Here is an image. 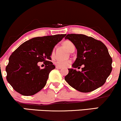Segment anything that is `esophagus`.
<instances>
[{"mask_svg":"<svg viewBox=\"0 0 121 121\" xmlns=\"http://www.w3.org/2000/svg\"><path fill=\"white\" fill-rule=\"evenodd\" d=\"M56 69H61L62 68V67H61V66H56Z\"/></svg>","mask_w":121,"mask_h":121,"instance_id":"esophagus-1","label":"esophagus"}]
</instances>
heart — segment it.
<instances>
[{
	"instance_id": "1",
	"label": "heart",
	"mask_w": 121,
	"mask_h": 121,
	"mask_svg": "<svg viewBox=\"0 0 121 121\" xmlns=\"http://www.w3.org/2000/svg\"><path fill=\"white\" fill-rule=\"evenodd\" d=\"M64 46L65 47V48L68 49L69 51L70 52L71 50L74 48V45L73 44V43L72 42L69 41V40H65V41L63 43ZM55 53V51L54 49L51 52V57H53ZM71 63V61L70 60H58L55 62V65H56L57 66H61V67H66L68 66Z\"/></svg>"
}]
</instances>
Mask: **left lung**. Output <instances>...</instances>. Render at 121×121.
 <instances>
[{
    "instance_id": "1",
    "label": "left lung",
    "mask_w": 121,
    "mask_h": 121,
    "mask_svg": "<svg viewBox=\"0 0 121 121\" xmlns=\"http://www.w3.org/2000/svg\"><path fill=\"white\" fill-rule=\"evenodd\" d=\"M68 39L77 49L73 68L81 66L82 71L69 69L66 82L77 91L90 92L102 86L112 70V59L103 42L83 34H68ZM80 68V67H78Z\"/></svg>"
}]
</instances>
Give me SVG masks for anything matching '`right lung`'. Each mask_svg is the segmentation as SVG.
<instances>
[{
  "label": "right lung",
  "instance_id": "1",
  "mask_svg": "<svg viewBox=\"0 0 121 121\" xmlns=\"http://www.w3.org/2000/svg\"><path fill=\"white\" fill-rule=\"evenodd\" d=\"M66 34L36 37L20 45L9 57L5 68L7 80L13 88L24 96L34 95L46 84L49 74L55 66L51 60L52 51ZM46 66L41 69L38 62Z\"/></svg>",
  "mask_w": 121,
  "mask_h": 121
}]
</instances>
